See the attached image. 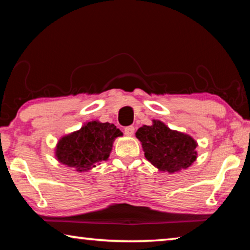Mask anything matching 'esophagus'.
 Returning <instances> with one entry per match:
<instances>
[{"mask_svg": "<svg viewBox=\"0 0 250 250\" xmlns=\"http://www.w3.org/2000/svg\"><path fill=\"white\" fill-rule=\"evenodd\" d=\"M134 133V126L133 125H129L125 128V134L128 135V137H131Z\"/></svg>", "mask_w": 250, "mask_h": 250, "instance_id": "1", "label": "esophagus"}]
</instances>
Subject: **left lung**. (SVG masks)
<instances>
[{
	"label": "left lung",
	"instance_id": "left-lung-1",
	"mask_svg": "<svg viewBox=\"0 0 250 250\" xmlns=\"http://www.w3.org/2000/svg\"><path fill=\"white\" fill-rule=\"evenodd\" d=\"M146 160L160 171L174 173L192 166L197 158V142L191 135L171 130L160 120L135 132Z\"/></svg>",
	"mask_w": 250,
	"mask_h": 250
}]
</instances>
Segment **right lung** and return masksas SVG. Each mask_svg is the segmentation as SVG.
<instances>
[{
    "label": "right lung",
    "instance_id": "obj_1",
    "mask_svg": "<svg viewBox=\"0 0 250 250\" xmlns=\"http://www.w3.org/2000/svg\"><path fill=\"white\" fill-rule=\"evenodd\" d=\"M120 135L121 131L109 122H87L82 129L59 139L55 155L59 162L76 171H88L108 160L113 141Z\"/></svg>",
    "mask_w": 250,
    "mask_h": 250
}]
</instances>
